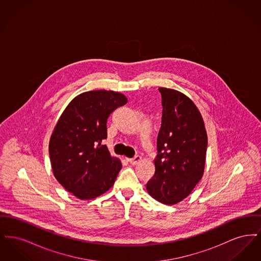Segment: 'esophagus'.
<instances>
[{"label":"esophagus","instance_id":"1","mask_svg":"<svg viewBox=\"0 0 261 261\" xmlns=\"http://www.w3.org/2000/svg\"><path fill=\"white\" fill-rule=\"evenodd\" d=\"M141 160H142V158L140 155H135L133 159H127V161L129 162V163H131L133 165H135L138 162H141Z\"/></svg>","mask_w":261,"mask_h":261}]
</instances>
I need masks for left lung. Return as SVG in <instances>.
Segmentation results:
<instances>
[{"mask_svg": "<svg viewBox=\"0 0 261 261\" xmlns=\"http://www.w3.org/2000/svg\"><path fill=\"white\" fill-rule=\"evenodd\" d=\"M162 126L158 135L155 172L147 183L153 199L175 204L185 199L202 177L207 135L195 103L184 94L159 88Z\"/></svg>", "mask_w": 261, "mask_h": 261, "instance_id": "8db88e82", "label": "left lung"}]
</instances>
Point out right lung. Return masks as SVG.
<instances>
[{"label": "right lung", "instance_id": "obj_1", "mask_svg": "<svg viewBox=\"0 0 261 261\" xmlns=\"http://www.w3.org/2000/svg\"><path fill=\"white\" fill-rule=\"evenodd\" d=\"M124 95L106 90L83 93L62 112L50 136V163L55 177L80 199L109 191L121 169L101 142L108 138V118L124 106Z\"/></svg>", "mask_w": 261, "mask_h": 261}]
</instances>
